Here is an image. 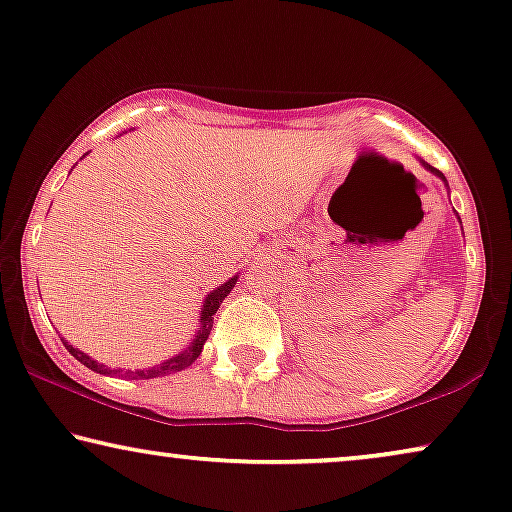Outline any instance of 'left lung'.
Returning <instances> with one entry per match:
<instances>
[{"instance_id":"left-lung-1","label":"left lung","mask_w":512,"mask_h":512,"mask_svg":"<svg viewBox=\"0 0 512 512\" xmlns=\"http://www.w3.org/2000/svg\"><path fill=\"white\" fill-rule=\"evenodd\" d=\"M422 162V160H420ZM422 167L424 169H427V171H431V174H434V176H438V178H441V181L445 183V185H448V181H445V176L441 174V171H438V169H434V167H431V164H427V162H422ZM457 218H459V215H457Z\"/></svg>"}]
</instances>
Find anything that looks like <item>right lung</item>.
I'll return each mask as SVG.
<instances>
[{
	"label": "right lung",
	"mask_w": 512,
	"mask_h": 512,
	"mask_svg": "<svg viewBox=\"0 0 512 512\" xmlns=\"http://www.w3.org/2000/svg\"><path fill=\"white\" fill-rule=\"evenodd\" d=\"M236 280H239V276H232V278L227 280V283H222L220 287H215L213 292H208V294H206L204 306H201V313H199V329L194 331L192 343L187 345L185 350L178 352V355L169 357V359H164L162 364L150 366V369H139V371H129V369H127V371H122V369H111V366L99 364V362H95V359H92L90 355H85L83 350H78V348H74V345H69L67 341H64V338H62V343H64V348L69 350V355H74V357L78 359V362H81L83 366H88V369L97 371V373H102V376H118V378L143 380V378L169 376V373L183 371V369H187V366H190V364L194 362V359H197V357L201 355V350H204L206 338H208V334H211V329H213V315H215V311H218V308H220L222 301H225L227 294L234 290Z\"/></svg>",
	"instance_id": "obj_1"
}]
</instances>
